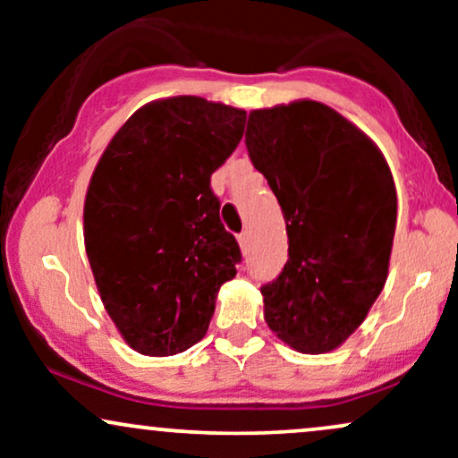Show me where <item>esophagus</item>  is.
Returning <instances> with one entry per match:
<instances>
[{
    "label": "esophagus",
    "instance_id": "obj_1",
    "mask_svg": "<svg viewBox=\"0 0 458 458\" xmlns=\"http://www.w3.org/2000/svg\"><path fill=\"white\" fill-rule=\"evenodd\" d=\"M239 245L243 251H247V247H250V234H247V230H243V233L239 234Z\"/></svg>",
    "mask_w": 458,
    "mask_h": 458
}]
</instances>
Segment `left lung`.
Wrapping results in <instances>:
<instances>
[{
    "label": "left lung",
    "mask_w": 458,
    "mask_h": 458,
    "mask_svg": "<svg viewBox=\"0 0 458 458\" xmlns=\"http://www.w3.org/2000/svg\"><path fill=\"white\" fill-rule=\"evenodd\" d=\"M245 144L288 234L286 265L260 286L265 320L295 351L327 353L360 327L387 280L392 172L355 124L317 101L256 109Z\"/></svg>",
    "instance_id": "left-lung-1"
}]
</instances>
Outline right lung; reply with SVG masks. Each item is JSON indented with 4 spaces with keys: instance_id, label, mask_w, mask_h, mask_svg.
<instances>
[{
    "instance_id": "obj_1",
    "label": "right lung",
    "mask_w": 458,
    "mask_h": 458,
    "mask_svg": "<svg viewBox=\"0 0 458 458\" xmlns=\"http://www.w3.org/2000/svg\"><path fill=\"white\" fill-rule=\"evenodd\" d=\"M243 109L199 97L144 105L105 148L83 207L94 280L141 355L187 351L236 276L239 243L219 219L211 174L243 138Z\"/></svg>"
}]
</instances>
